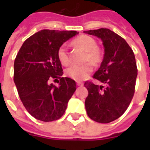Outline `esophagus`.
<instances>
[{
    "label": "esophagus",
    "mask_w": 150,
    "mask_h": 150,
    "mask_svg": "<svg viewBox=\"0 0 150 150\" xmlns=\"http://www.w3.org/2000/svg\"><path fill=\"white\" fill-rule=\"evenodd\" d=\"M76 83H77V86H83V82H77Z\"/></svg>",
    "instance_id": "1"
}]
</instances>
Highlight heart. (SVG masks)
Wrapping results in <instances>:
<instances>
[{"label":"heart","instance_id":"heart-1","mask_svg":"<svg viewBox=\"0 0 150 150\" xmlns=\"http://www.w3.org/2000/svg\"><path fill=\"white\" fill-rule=\"evenodd\" d=\"M72 44L81 48L86 52L84 57L85 61L89 62L96 65L101 62L103 52L100 47L97 46L96 40L93 37L87 35H81L72 40ZM59 61L64 65H68L70 62L68 49L65 44H61L57 52ZM93 71V66L90 63H86L82 65L73 64L66 70V75L68 77L76 81L85 79Z\"/></svg>","mask_w":150,"mask_h":150}]
</instances>
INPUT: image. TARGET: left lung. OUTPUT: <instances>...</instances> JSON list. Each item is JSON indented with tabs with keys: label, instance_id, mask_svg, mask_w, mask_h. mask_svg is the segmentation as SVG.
Here are the masks:
<instances>
[{
	"label": "left lung",
	"instance_id": "1",
	"mask_svg": "<svg viewBox=\"0 0 150 150\" xmlns=\"http://www.w3.org/2000/svg\"><path fill=\"white\" fill-rule=\"evenodd\" d=\"M101 39L104 57L93 79L98 86L86 81L89 94L85 101L88 116L99 123H110L125 112L132 100L138 70L135 54L121 36L109 29L84 31Z\"/></svg>",
	"mask_w": 150,
	"mask_h": 150
}]
</instances>
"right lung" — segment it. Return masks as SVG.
<instances>
[{
    "label": "right lung",
    "mask_w": 150,
    "mask_h": 150,
    "mask_svg": "<svg viewBox=\"0 0 150 150\" xmlns=\"http://www.w3.org/2000/svg\"><path fill=\"white\" fill-rule=\"evenodd\" d=\"M76 31L43 29L25 41L14 63V82L25 109L40 121H53L63 116L76 89L75 82L61 77L63 69L57 52ZM60 79L59 86L50 83Z\"/></svg>",
    "instance_id": "right-lung-1"
}]
</instances>
